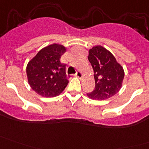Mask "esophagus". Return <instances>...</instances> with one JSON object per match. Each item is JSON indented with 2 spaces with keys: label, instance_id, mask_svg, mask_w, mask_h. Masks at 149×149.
Here are the masks:
<instances>
[{
  "label": "esophagus",
  "instance_id": "1",
  "mask_svg": "<svg viewBox=\"0 0 149 149\" xmlns=\"http://www.w3.org/2000/svg\"><path fill=\"white\" fill-rule=\"evenodd\" d=\"M75 76H76V77L79 78V79H81L82 76H83V73H82L81 71H78V72H76V73L75 74Z\"/></svg>",
  "mask_w": 149,
  "mask_h": 149
}]
</instances>
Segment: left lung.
Wrapping results in <instances>:
<instances>
[{"mask_svg":"<svg viewBox=\"0 0 149 149\" xmlns=\"http://www.w3.org/2000/svg\"><path fill=\"white\" fill-rule=\"evenodd\" d=\"M88 59L94 70L95 88L87 96L91 100H106L115 95L121 88L125 73L115 56L97 45L88 50Z\"/></svg>","mask_w":149,"mask_h":149,"instance_id":"obj_1","label":"left lung"}]
</instances>
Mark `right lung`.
Masks as SVG:
<instances>
[{
    "mask_svg": "<svg viewBox=\"0 0 149 149\" xmlns=\"http://www.w3.org/2000/svg\"><path fill=\"white\" fill-rule=\"evenodd\" d=\"M62 45H50L40 49L28 63L26 75L31 88L39 95L55 97L63 91L68 84L65 64L61 58L65 52Z\"/></svg>",
    "mask_w": 149,
    "mask_h": 149,
    "instance_id": "obj_1",
    "label": "right lung"
}]
</instances>
